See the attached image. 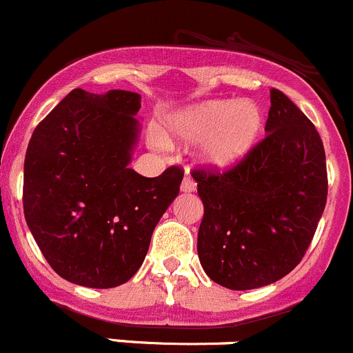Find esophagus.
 <instances>
[{
	"mask_svg": "<svg viewBox=\"0 0 353 353\" xmlns=\"http://www.w3.org/2000/svg\"><path fill=\"white\" fill-rule=\"evenodd\" d=\"M180 189H182V192H185V194L194 192V190H196V182H194V180L190 179L189 174H185V176H183L182 185H180Z\"/></svg>",
	"mask_w": 353,
	"mask_h": 353,
	"instance_id": "34e87169",
	"label": "esophagus"
}]
</instances>
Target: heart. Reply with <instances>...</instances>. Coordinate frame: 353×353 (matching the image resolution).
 <instances>
[{"mask_svg": "<svg viewBox=\"0 0 353 353\" xmlns=\"http://www.w3.org/2000/svg\"><path fill=\"white\" fill-rule=\"evenodd\" d=\"M261 112L256 103L234 100H208L168 119L159 145L173 140L203 143V161L216 170L239 163L256 142Z\"/></svg>", "mask_w": 353, "mask_h": 353, "instance_id": "b5f03b06", "label": "heart"}]
</instances>
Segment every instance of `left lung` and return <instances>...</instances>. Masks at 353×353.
I'll return each instance as SVG.
<instances>
[{
  "label": "left lung",
  "instance_id": "obj_1",
  "mask_svg": "<svg viewBox=\"0 0 353 353\" xmlns=\"http://www.w3.org/2000/svg\"><path fill=\"white\" fill-rule=\"evenodd\" d=\"M270 103L267 137L239 163L190 171L204 204L197 254L208 277L229 290H254L290 274L327 199L317 130L279 90H270Z\"/></svg>",
  "mask_w": 353,
  "mask_h": 353
}]
</instances>
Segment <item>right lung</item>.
<instances>
[{
    "label": "right lung",
    "mask_w": 353,
    "mask_h": 353,
    "mask_svg": "<svg viewBox=\"0 0 353 353\" xmlns=\"http://www.w3.org/2000/svg\"><path fill=\"white\" fill-rule=\"evenodd\" d=\"M139 110V93L76 88L29 140L23 214L43 256L69 283L107 290L132 279L179 196L180 166L156 179L128 168Z\"/></svg>",
    "instance_id": "add662e5"
}]
</instances>
